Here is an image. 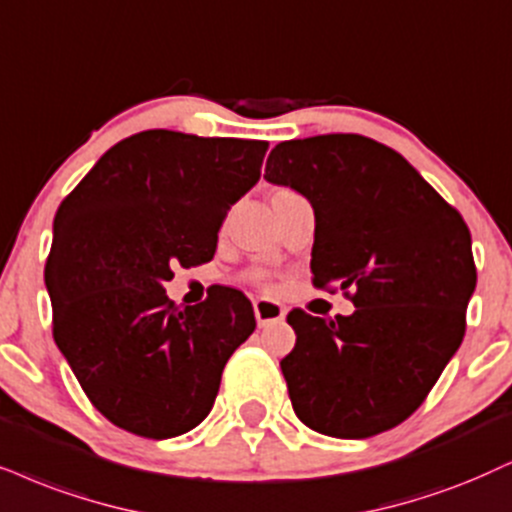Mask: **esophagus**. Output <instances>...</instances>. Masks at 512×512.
I'll return each mask as SVG.
<instances>
[{
    "instance_id": "esophagus-1",
    "label": "esophagus",
    "mask_w": 512,
    "mask_h": 512,
    "mask_svg": "<svg viewBox=\"0 0 512 512\" xmlns=\"http://www.w3.org/2000/svg\"><path fill=\"white\" fill-rule=\"evenodd\" d=\"M255 316H257V326L267 328L271 323H281L286 319V309L274 300H255Z\"/></svg>"
}]
</instances>
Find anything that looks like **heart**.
<instances>
[{
  "label": "heart",
  "mask_w": 512,
  "mask_h": 512,
  "mask_svg": "<svg viewBox=\"0 0 512 512\" xmlns=\"http://www.w3.org/2000/svg\"><path fill=\"white\" fill-rule=\"evenodd\" d=\"M286 191H288V189H276L274 193H271V198H274V196H278V193H286Z\"/></svg>",
  "instance_id": "1"
}]
</instances>
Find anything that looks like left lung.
I'll return each instance as SVG.
<instances>
[{"label": "left lung", "instance_id": "left-lung-1", "mask_svg": "<svg viewBox=\"0 0 512 512\" xmlns=\"http://www.w3.org/2000/svg\"><path fill=\"white\" fill-rule=\"evenodd\" d=\"M264 179L312 203V283L357 307L335 321L288 314L297 340L281 371L297 418L340 439L397 428L463 342L477 283L468 224L397 151L361 134L283 141Z\"/></svg>", "mask_w": 512, "mask_h": 512}]
</instances>
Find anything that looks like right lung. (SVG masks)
Returning a JSON list of instances; mask_svg holds the SVG:
<instances>
[{
  "label": "right lung",
  "instance_id": "obj_1",
  "mask_svg": "<svg viewBox=\"0 0 512 512\" xmlns=\"http://www.w3.org/2000/svg\"><path fill=\"white\" fill-rule=\"evenodd\" d=\"M267 141L146 129L101 155L54 217L44 267L51 331L77 383L118 428L184 435L255 331L241 290L177 307L163 283L217 250L231 205L257 184Z\"/></svg>",
  "mask_w": 512,
  "mask_h": 512
}]
</instances>
